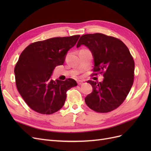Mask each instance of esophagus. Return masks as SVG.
<instances>
[{
    "instance_id": "obj_1",
    "label": "esophagus",
    "mask_w": 151,
    "mask_h": 151,
    "mask_svg": "<svg viewBox=\"0 0 151 151\" xmlns=\"http://www.w3.org/2000/svg\"><path fill=\"white\" fill-rule=\"evenodd\" d=\"M77 84H78L79 85H81V84H82L83 83V81H81V80H79V81H77Z\"/></svg>"
}]
</instances>
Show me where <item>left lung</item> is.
<instances>
[{
  "mask_svg": "<svg viewBox=\"0 0 151 151\" xmlns=\"http://www.w3.org/2000/svg\"><path fill=\"white\" fill-rule=\"evenodd\" d=\"M84 45L92 53L94 72L103 73L102 82L88 81L93 91L85 98L91 109L113 111L124 101L134 83L135 63L129 48L121 40L101 33L81 36L77 48Z\"/></svg>",
  "mask_w": 151,
  "mask_h": 151,
  "instance_id": "8db88e82",
  "label": "left lung"
}]
</instances>
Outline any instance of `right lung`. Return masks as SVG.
<instances>
[{"instance_id": "add662e5", "label": "right lung", "mask_w": 151, "mask_h": 151, "mask_svg": "<svg viewBox=\"0 0 151 151\" xmlns=\"http://www.w3.org/2000/svg\"><path fill=\"white\" fill-rule=\"evenodd\" d=\"M80 35L52 38L35 42L20 55L14 74L18 91L33 110L50 115L60 109L66 92L77 85L73 79L65 81L51 79L54 68L63 65L68 50Z\"/></svg>"}]
</instances>
